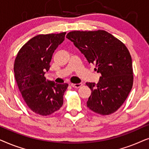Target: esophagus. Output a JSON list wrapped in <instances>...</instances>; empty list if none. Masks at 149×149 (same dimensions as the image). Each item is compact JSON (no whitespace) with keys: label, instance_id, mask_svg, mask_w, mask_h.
Instances as JSON below:
<instances>
[{"label":"esophagus","instance_id":"obj_1","mask_svg":"<svg viewBox=\"0 0 149 149\" xmlns=\"http://www.w3.org/2000/svg\"><path fill=\"white\" fill-rule=\"evenodd\" d=\"M82 83H77V84H74V83H71V86L74 88H79L82 86Z\"/></svg>","mask_w":149,"mask_h":149}]
</instances>
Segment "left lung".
<instances>
[{"label": "left lung", "mask_w": 149, "mask_h": 149, "mask_svg": "<svg viewBox=\"0 0 149 149\" xmlns=\"http://www.w3.org/2000/svg\"><path fill=\"white\" fill-rule=\"evenodd\" d=\"M66 38L95 64L100 73L99 81L86 83L91 94L87 107L95 113L108 115L117 111L127 98L133 85L132 57L121 40L104 30L72 31Z\"/></svg>", "instance_id": "obj_1"}]
</instances>
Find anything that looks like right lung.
Segmentation results:
<instances>
[{
	"mask_svg": "<svg viewBox=\"0 0 149 149\" xmlns=\"http://www.w3.org/2000/svg\"><path fill=\"white\" fill-rule=\"evenodd\" d=\"M66 32L39 34L28 40L18 52L14 74L28 107L38 115L47 116L62 107L68 85L46 80L53 54L64 40Z\"/></svg>",
	"mask_w": 149,
	"mask_h": 149,
	"instance_id": "obj_1",
	"label": "right lung"
}]
</instances>
